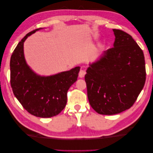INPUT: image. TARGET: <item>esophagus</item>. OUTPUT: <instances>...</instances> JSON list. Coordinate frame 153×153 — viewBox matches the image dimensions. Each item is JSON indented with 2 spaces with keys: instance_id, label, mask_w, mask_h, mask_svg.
Segmentation results:
<instances>
[{
  "instance_id": "1",
  "label": "esophagus",
  "mask_w": 153,
  "mask_h": 153,
  "mask_svg": "<svg viewBox=\"0 0 153 153\" xmlns=\"http://www.w3.org/2000/svg\"><path fill=\"white\" fill-rule=\"evenodd\" d=\"M85 74H86V71H85V70H83V69L81 70L79 72V77L80 78H83V77L85 76Z\"/></svg>"
}]
</instances>
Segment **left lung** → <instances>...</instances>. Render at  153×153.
<instances>
[{
	"instance_id": "8db88e82",
	"label": "left lung",
	"mask_w": 153,
	"mask_h": 153,
	"mask_svg": "<svg viewBox=\"0 0 153 153\" xmlns=\"http://www.w3.org/2000/svg\"><path fill=\"white\" fill-rule=\"evenodd\" d=\"M113 47L89 65L85 76L91 106L112 115L133 106L146 81L144 53L131 35L113 29Z\"/></svg>"
}]
</instances>
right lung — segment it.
Listing matches in <instances>:
<instances>
[{
  "instance_id": "add662e5",
  "label": "right lung",
  "mask_w": 153,
  "mask_h": 153,
  "mask_svg": "<svg viewBox=\"0 0 153 153\" xmlns=\"http://www.w3.org/2000/svg\"><path fill=\"white\" fill-rule=\"evenodd\" d=\"M41 28L27 34L17 45L10 60L11 85L20 104L34 116L49 118L63 111L67 92L76 81L80 67L49 76H41L30 68L24 55V42Z\"/></svg>"
}]
</instances>
